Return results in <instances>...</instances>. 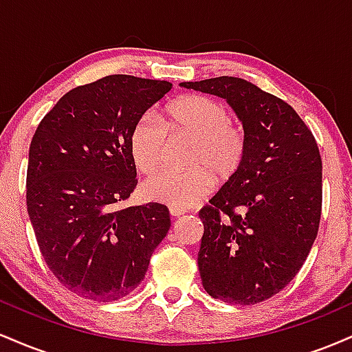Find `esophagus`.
Returning a JSON list of instances; mask_svg holds the SVG:
<instances>
[{"label": "esophagus", "instance_id": "obj_1", "mask_svg": "<svg viewBox=\"0 0 352 352\" xmlns=\"http://www.w3.org/2000/svg\"><path fill=\"white\" fill-rule=\"evenodd\" d=\"M170 215H172L173 218H179V217L184 215V210H175V208H170Z\"/></svg>", "mask_w": 352, "mask_h": 352}]
</instances>
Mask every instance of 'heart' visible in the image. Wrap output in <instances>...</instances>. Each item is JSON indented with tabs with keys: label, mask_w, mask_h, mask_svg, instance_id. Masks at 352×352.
<instances>
[{
	"label": "heart",
	"mask_w": 352,
	"mask_h": 352,
	"mask_svg": "<svg viewBox=\"0 0 352 352\" xmlns=\"http://www.w3.org/2000/svg\"><path fill=\"white\" fill-rule=\"evenodd\" d=\"M168 131L197 139L188 157L190 170L162 172L144 182L142 192L148 200L160 201L175 210L197 205L215 187L238 172L246 155V137L240 125L230 120L228 109L207 96L188 94L165 107ZM167 129L157 116L144 114L131 134V152L142 173L162 167L167 151Z\"/></svg>",
	"instance_id": "1"
}]
</instances>
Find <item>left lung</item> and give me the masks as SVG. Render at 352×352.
<instances>
[{"label":"left lung","mask_w":352,"mask_h":352,"mask_svg":"<svg viewBox=\"0 0 352 352\" xmlns=\"http://www.w3.org/2000/svg\"><path fill=\"white\" fill-rule=\"evenodd\" d=\"M180 86L227 100L246 137L241 167L199 213L201 283L217 300L261 302L296 276L318 235V144L289 104L248 80L221 76Z\"/></svg>","instance_id":"8db88e82"}]
</instances>
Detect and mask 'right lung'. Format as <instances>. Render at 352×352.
<instances>
[{
  "label": "right lung",
  "instance_id": "1",
  "mask_svg": "<svg viewBox=\"0 0 352 352\" xmlns=\"http://www.w3.org/2000/svg\"><path fill=\"white\" fill-rule=\"evenodd\" d=\"M170 89L106 76L64 94L36 129L28 213L44 261L79 296L107 302L134 292L170 228L162 204L117 208L137 185L132 129Z\"/></svg>",
  "mask_w": 352,
  "mask_h": 352
}]
</instances>
